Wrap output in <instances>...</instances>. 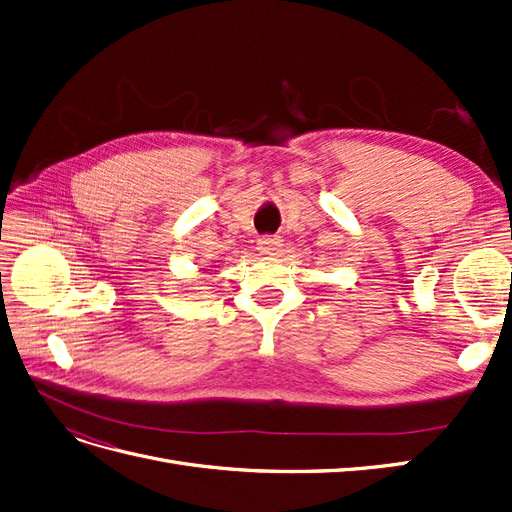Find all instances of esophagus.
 Masks as SVG:
<instances>
[{
    "mask_svg": "<svg viewBox=\"0 0 512 512\" xmlns=\"http://www.w3.org/2000/svg\"><path fill=\"white\" fill-rule=\"evenodd\" d=\"M282 250V239L280 237H260L258 239V252L260 254H267V256H277Z\"/></svg>",
    "mask_w": 512,
    "mask_h": 512,
    "instance_id": "esophagus-1",
    "label": "esophagus"
}]
</instances>
